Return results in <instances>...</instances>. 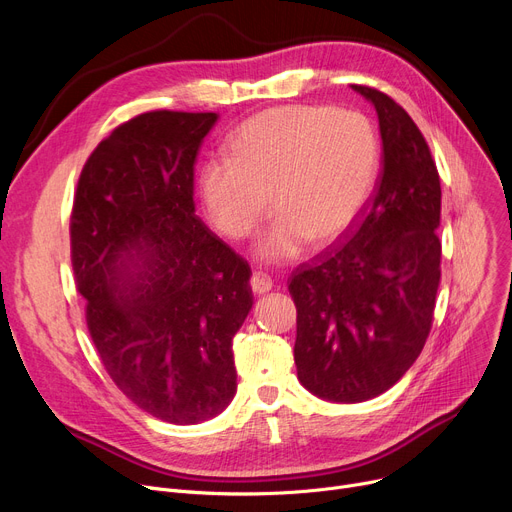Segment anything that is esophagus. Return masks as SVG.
<instances>
[{"label": "esophagus", "instance_id": "obj_1", "mask_svg": "<svg viewBox=\"0 0 512 512\" xmlns=\"http://www.w3.org/2000/svg\"><path fill=\"white\" fill-rule=\"evenodd\" d=\"M251 288H253L255 294H265V292L272 290V280H270V276H265L261 272H255L251 276Z\"/></svg>", "mask_w": 512, "mask_h": 512}]
</instances>
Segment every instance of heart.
<instances>
[{"label": "heart", "mask_w": 512, "mask_h": 512, "mask_svg": "<svg viewBox=\"0 0 512 512\" xmlns=\"http://www.w3.org/2000/svg\"><path fill=\"white\" fill-rule=\"evenodd\" d=\"M380 168V139L367 116L324 105H280L242 124L228 157L201 166L211 224L247 238L267 207L280 213L259 240L267 261L299 257L307 240L328 247L365 209Z\"/></svg>", "instance_id": "heart-1"}]
</instances>
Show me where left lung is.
Masks as SVG:
<instances>
[{
    "label": "left lung",
    "instance_id": "left-lung-1",
    "mask_svg": "<svg viewBox=\"0 0 512 512\" xmlns=\"http://www.w3.org/2000/svg\"><path fill=\"white\" fill-rule=\"evenodd\" d=\"M380 120L382 176L344 245L297 267L294 363L332 402L392 388L427 340L440 286V176L421 130L386 93L353 85Z\"/></svg>",
    "mask_w": 512,
    "mask_h": 512
}]
</instances>
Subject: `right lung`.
Here are the masks:
<instances>
[{
    "instance_id": "obj_1",
    "label": "right lung",
    "mask_w": 512,
    "mask_h": 512,
    "mask_svg": "<svg viewBox=\"0 0 512 512\" xmlns=\"http://www.w3.org/2000/svg\"><path fill=\"white\" fill-rule=\"evenodd\" d=\"M218 114L147 112L80 172L72 267L105 371L145 413L176 425L236 394L232 338L253 307L251 267L195 215V161Z\"/></svg>"
}]
</instances>
